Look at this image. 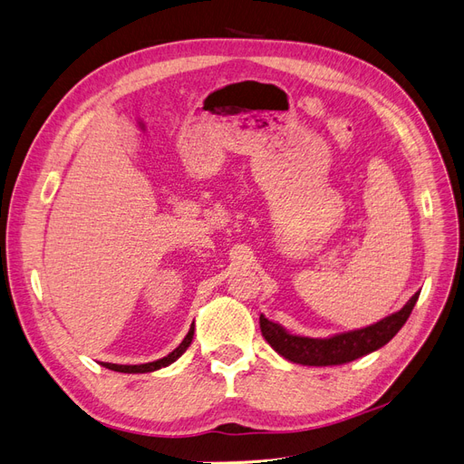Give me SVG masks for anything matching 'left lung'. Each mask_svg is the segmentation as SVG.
Instances as JSON below:
<instances>
[{
  "label": "left lung",
  "mask_w": 464,
  "mask_h": 464,
  "mask_svg": "<svg viewBox=\"0 0 464 464\" xmlns=\"http://www.w3.org/2000/svg\"><path fill=\"white\" fill-rule=\"evenodd\" d=\"M418 296L420 292H416L399 312L383 317L370 327L333 334L329 339H310V336L292 334L265 315L259 317V325L265 341L286 360L302 363V366H341V363L353 362L385 346L411 317Z\"/></svg>",
  "instance_id": "obj_1"
}]
</instances>
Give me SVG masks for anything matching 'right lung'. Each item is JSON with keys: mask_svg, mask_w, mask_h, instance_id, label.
<instances>
[{"mask_svg": "<svg viewBox=\"0 0 464 464\" xmlns=\"http://www.w3.org/2000/svg\"><path fill=\"white\" fill-rule=\"evenodd\" d=\"M193 331H195V327L191 325L189 333L186 334V339L179 343V346H178L176 350H172V353L168 354V356L160 358V360H154V362H149V363H139V366H120V363H108V362H102V366H104V368H108V370L121 372V373H149V372H157V370H160V368L170 366L172 362H176L181 354L186 353L188 346H189V344H191V341H193Z\"/></svg>", "mask_w": 464, "mask_h": 464, "instance_id": "obj_1", "label": "right lung"}]
</instances>
